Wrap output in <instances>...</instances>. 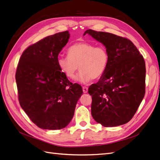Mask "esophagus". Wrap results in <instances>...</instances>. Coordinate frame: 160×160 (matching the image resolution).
I'll return each mask as SVG.
<instances>
[{
  "label": "esophagus",
  "instance_id": "1",
  "mask_svg": "<svg viewBox=\"0 0 160 160\" xmlns=\"http://www.w3.org/2000/svg\"><path fill=\"white\" fill-rule=\"evenodd\" d=\"M83 93H88V88H87V87H83Z\"/></svg>",
  "mask_w": 160,
  "mask_h": 160
}]
</instances>
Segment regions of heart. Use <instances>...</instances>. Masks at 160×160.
I'll use <instances>...</instances> for the list:
<instances>
[{"label":"heart","mask_w":160,"mask_h":160,"mask_svg":"<svg viewBox=\"0 0 160 160\" xmlns=\"http://www.w3.org/2000/svg\"><path fill=\"white\" fill-rule=\"evenodd\" d=\"M67 56L57 58V65L61 71L68 79H73L77 72H81L77 81L88 83L92 79L103 77L109 63L108 50L103 45L95 46L88 42H77L67 50Z\"/></svg>","instance_id":"1"}]
</instances>
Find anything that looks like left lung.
I'll return each mask as SVG.
<instances>
[{"label":"left lung","mask_w":160,"mask_h":160,"mask_svg":"<svg viewBox=\"0 0 160 160\" xmlns=\"http://www.w3.org/2000/svg\"><path fill=\"white\" fill-rule=\"evenodd\" d=\"M108 50L109 63L103 77L92 84L91 115L104 127H115L132 119L146 92V64L137 47L127 38L87 30Z\"/></svg>","instance_id":"left-lung-1"}]
</instances>
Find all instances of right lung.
<instances>
[{
	"label": "right lung",
	"instance_id": "obj_1",
	"mask_svg": "<svg viewBox=\"0 0 160 160\" xmlns=\"http://www.w3.org/2000/svg\"><path fill=\"white\" fill-rule=\"evenodd\" d=\"M68 31L48 36L28 47L17 65L15 79L19 103L43 129L65 128L73 117L83 89L59 69L57 58L69 41Z\"/></svg>",
	"mask_w": 160,
	"mask_h": 160
}]
</instances>
